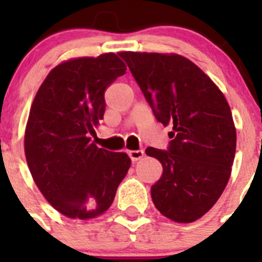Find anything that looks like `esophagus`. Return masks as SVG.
I'll return each mask as SVG.
<instances>
[{
	"label": "esophagus",
	"mask_w": 262,
	"mask_h": 262,
	"mask_svg": "<svg viewBox=\"0 0 262 262\" xmlns=\"http://www.w3.org/2000/svg\"><path fill=\"white\" fill-rule=\"evenodd\" d=\"M128 155L133 161H139V160L143 159V156H144V151H143V149H139V151H129Z\"/></svg>",
	"instance_id": "1"
}]
</instances>
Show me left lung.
<instances>
[{"instance_id":"obj_1","label":"left lung","mask_w":262,"mask_h":262,"mask_svg":"<svg viewBox=\"0 0 262 262\" xmlns=\"http://www.w3.org/2000/svg\"><path fill=\"white\" fill-rule=\"evenodd\" d=\"M157 120L170 126L168 151L145 154L163 165L151 187L154 205L177 223L202 217L221 198L232 170L236 128L222 90L193 61L177 53L123 51Z\"/></svg>"}]
</instances>
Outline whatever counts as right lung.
Here are the masks:
<instances>
[{
    "label": "right lung",
    "instance_id": "obj_1",
    "mask_svg": "<svg viewBox=\"0 0 262 262\" xmlns=\"http://www.w3.org/2000/svg\"><path fill=\"white\" fill-rule=\"evenodd\" d=\"M127 68L118 55L73 57L50 72L32 101L25 155L36 186L71 219L106 212L131 165L124 152L90 142L105 113V92Z\"/></svg>",
    "mask_w": 262,
    "mask_h": 262
}]
</instances>
